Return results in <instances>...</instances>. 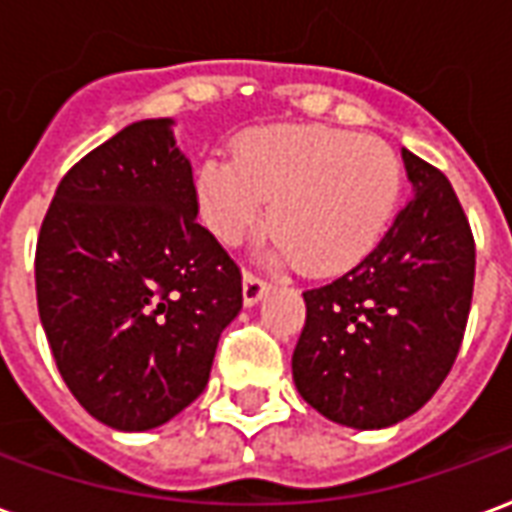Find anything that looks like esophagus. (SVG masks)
Segmentation results:
<instances>
[{"mask_svg":"<svg viewBox=\"0 0 512 512\" xmlns=\"http://www.w3.org/2000/svg\"><path fill=\"white\" fill-rule=\"evenodd\" d=\"M267 289H270V283L264 281V278H259L256 272H245L242 275V302L251 308V305H256V302L267 294Z\"/></svg>","mask_w":512,"mask_h":512,"instance_id":"34e87169","label":"esophagus"}]
</instances>
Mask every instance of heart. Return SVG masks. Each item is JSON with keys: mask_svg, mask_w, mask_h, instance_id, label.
I'll return each instance as SVG.
<instances>
[{"mask_svg": "<svg viewBox=\"0 0 512 512\" xmlns=\"http://www.w3.org/2000/svg\"><path fill=\"white\" fill-rule=\"evenodd\" d=\"M401 185V160L382 138L327 125H278L245 133L234 158L201 160L196 201L223 245H240L272 204V256L330 275L374 251Z\"/></svg>", "mask_w": 512, "mask_h": 512, "instance_id": "heart-1", "label": "heart"}]
</instances>
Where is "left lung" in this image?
<instances>
[{
    "label": "left lung",
    "mask_w": 512,
    "mask_h": 512,
    "mask_svg": "<svg viewBox=\"0 0 512 512\" xmlns=\"http://www.w3.org/2000/svg\"><path fill=\"white\" fill-rule=\"evenodd\" d=\"M414 199L379 245L327 286L302 292L294 384L333 423L371 431L431 401L464 341L475 237L453 185L409 149Z\"/></svg>",
    "instance_id": "obj_1"
}]
</instances>
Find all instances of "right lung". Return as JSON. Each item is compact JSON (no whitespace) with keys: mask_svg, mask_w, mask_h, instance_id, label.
<instances>
[{"mask_svg":"<svg viewBox=\"0 0 512 512\" xmlns=\"http://www.w3.org/2000/svg\"><path fill=\"white\" fill-rule=\"evenodd\" d=\"M171 128L141 119L84 155L37 237V311L59 374L117 431L158 428L193 404L242 308L240 267L196 220Z\"/></svg>","mask_w":512,"mask_h":512,"instance_id":"1","label":"right lung"}]
</instances>
